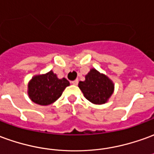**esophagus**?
<instances>
[{"label":"esophagus","mask_w":154,"mask_h":154,"mask_svg":"<svg viewBox=\"0 0 154 154\" xmlns=\"http://www.w3.org/2000/svg\"><path fill=\"white\" fill-rule=\"evenodd\" d=\"M72 83L73 85H77L78 84V79H76V80H74L72 82Z\"/></svg>","instance_id":"1"}]
</instances>
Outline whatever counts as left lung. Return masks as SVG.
<instances>
[{
	"label": "left lung",
	"mask_w": 154,
	"mask_h": 154,
	"mask_svg": "<svg viewBox=\"0 0 154 154\" xmlns=\"http://www.w3.org/2000/svg\"><path fill=\"white\" fill-rule=\"evenodd\" d=\"M78 87L88 101L94 104H103L112 94L114 85L105 75L92 69L86 75L85 81L79 82Z\"/></svg>",
	"instance_id": "8db88e82"
}]
</instances>
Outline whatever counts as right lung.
<instances>
[{"label": "right lung", "instance_id": "right-lung-1", "mask_svg": "<svg viewBox=\"0 0 154 154\" xmlns=\"http://www.w3.org/2000/svg\"><path fill=\"white\" fill-rule=\"evenodd\" d=\"M66 78L59 79L52 71L44 75L35 76L28 84L30 98L36 104L46 106L54 103L69 86Z\"/></svg>", "mask_w": 154, "mask_h": 154}]
</instances>
